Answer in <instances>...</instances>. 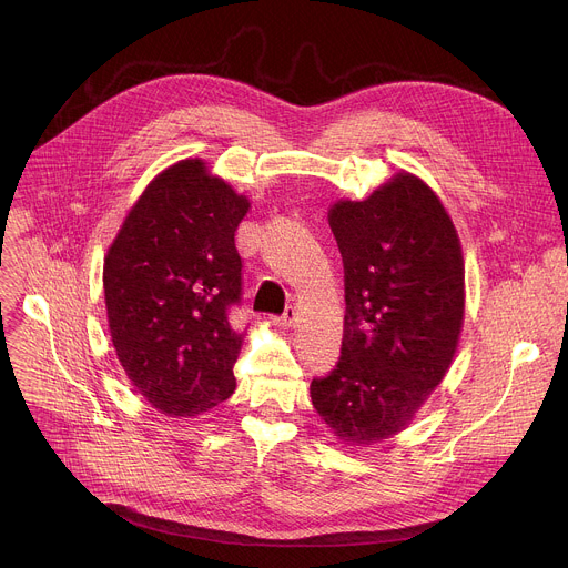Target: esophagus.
Masks as SVG:
<instances>
[{"label":"esophagus","mask_w":568,"mask_h":568,"mask_svg":"<svg viewBox=\"0 0 568 568\" xmlns=\"http://www.w3.org/2000/svg\"><path fill=\"white\" fill-rule=\"evenodd\" d=\"M296 310L294 307H285V312L281 314V316H276L274 318V323H276V326H281V328H290V326H294V323H296Z\"/></svg>","instance_id":"obj_1"}]
</instances>
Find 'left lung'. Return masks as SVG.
Returning a JSON list of instances; mask_svg holds the SVG:
<instances>
[{
  "instance_id": "left-lung-1",
  "label": "left lung",
  "mask_w": 568,
  "mask_h": 568,
  "mask_svg": "<svg viewBox=\"0 0 568 568\" xmlns=\"http://www.w3.org/2000/svg\"><path fill=\"white\" fill-rule=\"evenodd\" d=\"M328 222L344 261V339L310 395L339 440L373 445L412 423L452 364L465 312L460 242L412 173L364 202H337Z\"/></svg>"
}]
</instances>
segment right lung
<instances>
[{
	"label": "right lung",
	"mask_w": 568,
	"mask_h": 568,
	"mask_svg": "<svg viewBox=\"0 0 568 568\" xmlns=\"http://www.w3.org/2000/svg\"><path fill=\"white\" fill-rule=\"evenodd\" d=\"M250 200L184 159L156 175L105 256L103 287L116 357L154 409L200 416L235 390L242 296L235 229Z\"/></svg>",
	"instance_id": "1"
}]
</instances>
